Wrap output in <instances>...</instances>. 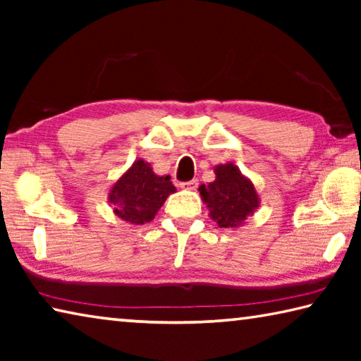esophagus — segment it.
Here are the masks:
<instances>
[{"label":"esophagus","instance_id":"1","mask_svg":"<svg viewBox=\"0 0 361 361\" xmlns=\"http://www.w3.org/2000/svg\"><path fill=\"white\" fill-rule=\"evenodd\" d=\"M197 185H199L197 180H191V181H185V183H181L180 186H181L183 189H189V191H194V189L197 188Z\"/></svg>","mask_w":361,"mask_h":361}]
</instances>
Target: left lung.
I'll return each instance as SVG.
<instances>
[{
  "mask_svg": "<svg viewBox=\"0 0 361 361\" xmlns=\"http://www.w3.org/2000/svg\"><path fill=\"white\" fill-rule=\"evenodd\" d=\"M213 170L215 180L199 186L209 216L219 228H240L259 207L253 181L232 162L219 164Z\"/></svg>",
  "mask_w": 361,
  "mask_h": 361,
  "instance_id": "1",
  "label": "left lung"
}]
</instances>
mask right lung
Returning <instances> with one entry per match:
<instances>
[{"label":"right lung","instance_id":"1","mask_svg":"<svg viewBox=\"0 0 361 361\" xmlns=\"http://www.w3.org/2000/svg\"><path fill=\"white\" fill-rule=\"evenodd\" d=\"M176 188L170 176L156 175L149 162L137 159L114 181L108 192V202L116 216L130 224L149 223Z\"/></svg>","mask_w":361,"mask_h":361}]
</instances>
